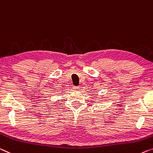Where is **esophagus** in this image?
Listing matches in <instances>:
<instances>
[{
    "label": "esophagus",
    "instance_id": "1",
    "mask_svg": "<svg viewBox=\"0 0 153 153\" xmlns=\"http://www.w3.org/2000/svg\"><path fill=\"white\" fill-rule=\"evenodd\" d=\"M79 86H74V90H75V91H78V90H79Z\"/></svg>",
    "mask_w": 153,
    "mask_h": 153
}]
</instances>
